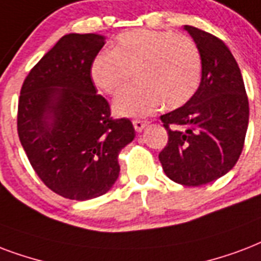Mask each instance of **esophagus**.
<instances>
[{
    "label": "esophagus",
    "mask_w": 261,
    "mask_h": 261,
    "mask_svg": "<svg viewBox=\"0 0 261 261\" xmlns=\"http://www.w3.org/2000/svg\"><path fill=\"white\" fill-rule=\"evenodd\" d=\"M133 124H134L135 131H142L145 128V126L148 124V122H146V120H139V119H135L134 122H133Z\"/></svg>",
    "instance_id": "obj_1"
}]
</instances>
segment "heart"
<instances>
[{
  "label": "heart",
  "instance_id": "heart-1",
  "mask_svg": "<svg viewBox=\"0 0 261 261\" xmlns=\"http://www.w3.org/2000/svg\"><path fill=\"white\" fill-rule=\"evenodd\" d=\"M133 72L137 82L115 99L117 115L146 116L163 102L167 108H178L200 86L201 55L188 35L133 30L116 38L112 51L95 56L90 67L93 83L108 95L122 90Z\"/></svg>",
  "mask_w": 261,
  "mask_h": 261
}]
</instances>
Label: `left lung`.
<instances>
[{"instance_id": "1", "label": "left lung", "mask_w": 261, "mask_h": 261, "mask_svg": "<svg viewBox=\"0 0 261 261\" xmlns=\"http://www.w3.org/2000/svg\"><path fill=\"white\" fill-rule=\"evenodd\" d=\"M185 30L201 55V83L184 107L160 116L168 142L159 160L174 182L201 186L236 166L245 142L249 101L240 67L223 41L193 25Z\"/></svg>"}]
</instances>
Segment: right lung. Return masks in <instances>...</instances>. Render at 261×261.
<instances>
[{"instance_id": "add662e5", "label": "right lung", "mask_w": 261, "mask_h": 261, "mask_svg": "<svg viewBox=\"0 0 261 261\" xmlns=\"http://www.w3.org/2000/svg\"><path fill=\"white\" fill-rule=\"evenodd\" d=\"M104 39L64 35L25 76L17 105V134L31 167L51 192L76 201L112 188L119 152L135 137L128 119L111 116L91 81Z\"/></svg>"}]
</instances>
